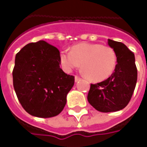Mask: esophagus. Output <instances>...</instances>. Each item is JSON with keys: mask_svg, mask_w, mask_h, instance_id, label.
I'll return each mask as SVG.
<instances>
[{"mask_svg": "<svg viewBox=\"0 0 147 147\" xmlns=\"http://www.w3.org/2000/svg\"><path fill=\"white\" fill-rule=\"evenodd\" d=\"M80 79H81L80 77H78V76H75V81H76V82H78V81L80 80Z\"/></svg>", "mask_w": 147, "mask_h": 147, "instance_id": "34e87169", "label": "esophagus"}]
</instances>
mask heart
Listing matches in <instances>:
<instances>
[{
    "label": "heart",
    "mask_w": 147,
    "mask_h": 147,
    "mask_svg": "<svg viewBox=\"0 0 147 147\" xmlns=\"http://www.w3.org/2000/svg\"><path fill=\"white\" fill-rule=\"evenodd\" d=\"M62 68L67 72L81 65L83 73L92 82H102L111 76L117 57L111 47L100 43L83 42L75 45L71 51L62 50L59 55Z\"/></svg>",
    "instance_id": "obj_1"
}]
</instances>
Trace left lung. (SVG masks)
<instances>
[{"mask_svg":"<svg viewBox=\"0 0 147 147\" xmlns=\"http://www.w3.org/2000/svg\"><path fill=\"white\" fill-rule=\"evenodd\" d=\"M107 42L117 54L115 70L106 80L91 84L88 94L90 105L105 113L124 108L130 102L137 80L134 54L122 42L111 40Z\"/></svg>","mask_w":147,"mask_h":147,"instance_id":"obj_1","label":"left lung"}]
</instances>
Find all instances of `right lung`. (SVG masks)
<instances>
[{"mask_svg": "<svg viewBox=\"0 0 147 147\" xmlns=\"http://www.w3.org/2000/svg\"><path fill=\"white\" fill-rule=\"evenodd\" d=\"M59 51L43 40L23 47L15 57L13 83L22 107L33 116L47 118L61 113L75 77L60 68Z\"/></svg>", "mask_w": 147, "mask_h": 147, "instance_id": "right-lung-1", "label": "right lung"}]
</instances>
